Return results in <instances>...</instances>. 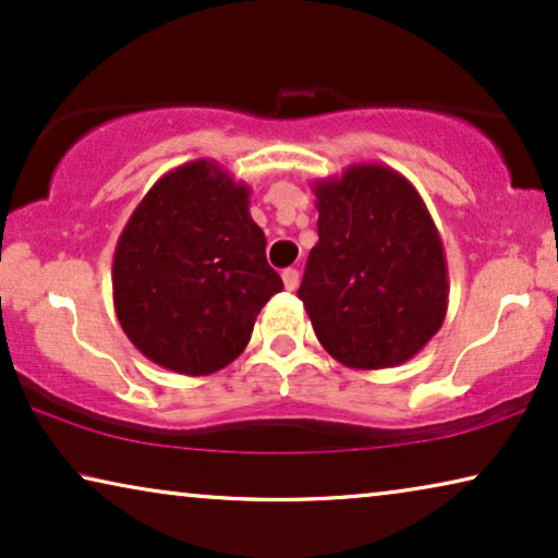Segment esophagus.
Segmentation results:
<instances>
[{"label":"esophagus","mask_w":558,"mask_h":558,"mask_svg":"<svg viewBox=\"0 0 558 558\" xmlns=\"http://www.w3.org/2000/svg\"><path fill=\"white\" fill-rule=\"evenodd\" d=\"M281 279H284V287L289 289V292H294V289L300 287V271L296 269H284L281 271Z\"/></svg>","instance_id":"34e87169"}]
</instances>
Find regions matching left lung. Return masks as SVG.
<instances>
[{"instance_id":"8db88e82","label":"left lung","mask_w":558,"mask_h":558,"mask_svg":"<svg viewBox=\"0 0 558 558\" xmlns=\"http://www.w3.org/2000/svg\"><path fill=\"white\" fill-rule=\"evenodd\" d=\"M317 246L300 300L317 340L348 368H393L445 323L447 258L416 187L391 167L350 165L315 182Z\"/></svg>"}]
</instances>
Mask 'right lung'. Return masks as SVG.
<instances>
[{
	"instance_id": "1",
	"label": "right lung",
	"mask_w": 558,
	"mask_h": 558,
	"mask_svg": "<svg viewBox=\"0 0 558 558\" xmlns=\"http://www.w3.org/2000/svg\"><path fill=\"white\" fill-rule=\"evenodd\" d=\"M251 190L210 159L162 174L113 251V310L144 357L182 376L226 368L281 292Z\"/></svg>"
}]
</instances>
